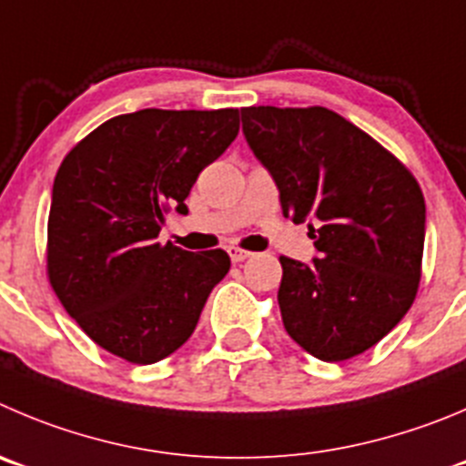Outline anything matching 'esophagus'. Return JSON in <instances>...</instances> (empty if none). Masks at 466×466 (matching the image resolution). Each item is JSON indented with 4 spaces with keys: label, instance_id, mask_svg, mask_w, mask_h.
Instances as JSON below:
<instances>
[{
    "label": "esophagus",
    "instance_id": "esophagus-1",
    "mask_svg": "<svg viewBox=\"0 0 466 466\" xmlns=\"http://www.w3.org/2000/svg\"><path fill=\"white\" fill-rule=\"evenodd\" d=\"M228 253H229V258H232V262L234 264H238V262H246L248 258H250V250H243V248H237V246H232V248H228Z\"/></svg>",
    "mask_w": 466,
    "mask_h": 466
}]
</instances>
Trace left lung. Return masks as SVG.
<instances>
[{
  "label": "left lung",
  "instance_id": "8db88e82",
  "mask_svg": "<svg viewBox=\"0 0 466 466\" xmlns=\"http://www.w3.org/2000/svg\"><path fill=\"white\" fill-rule=\"evenodd\" d=\"M243 135L271 172L285 218L310 220L319 258H280L285 331L319 360L363 354L419 292L425 199L414 174L326 107H241Z\"/></svg>",
  "mask_w": 466,
  "mask_h": 466
}]
</instances>
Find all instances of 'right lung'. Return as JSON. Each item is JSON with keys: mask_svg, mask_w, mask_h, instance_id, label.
Listing matches in <instances>:
<instances>
[{"mask_svg": "<svg viewBox=\"0 0 466 466\" xmlns=\"http://www.w3.org/2000/svg\"><path fill=\"white\" fill-rule=\"evenodd\" d=\"M238 135V110H147L107 119L56 169L47 278L98 347L149 365L179 350L229 271L225 250L158 243L165 213H188L199 172Z\"/></svg>", "mask_w": 466, "mask_h": 466, "instance_id": "right-lung-1", "label": "right lung"}]
</instances>
